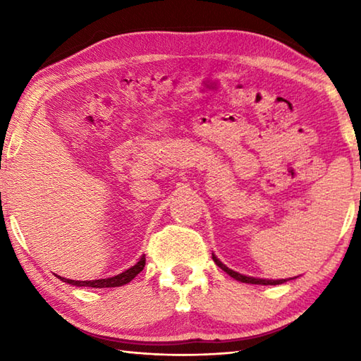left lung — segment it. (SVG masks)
Returning a JSON list of instances; mask_svg holds the SVG:
<instances>
[{"label":"left lung","instance_id":"1","mask_svg":"<svg viewBox=\"0 0 361 361\" xmlns=\"http://www.w3.org/2000/svg\"><path fill=\"white\" fill-rule=\"evenodd\" d=\"M212 259H214V262H216L225 273H228L229 276H231V278H234L235 281L245 282V283H257V286H279V283H283V282H287V281H290V279H295V278H290V279H262V278H252V276L240 274V273H237V271L231 270V268H228L224 262H221L220 259H217V256L214 255V252H212Z\"/></svg>","mask_w":361,"mask_h":361}]
</instances>
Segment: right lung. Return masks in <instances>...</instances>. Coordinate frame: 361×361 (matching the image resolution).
Segmentation results:
<instances>
[{"instance_id":"1","label":"right lung","mask_w":361,"mask_h":361,"mask_svg":"<svg viewBox=\"0 0 361 361\" xmlns=\"http://www.w3.org/2000/svg\"><path fill=\"white\" fill-rule=\"evenodd\" d=\"M145 265V256L142 255L140 257V260L133 265L127 268L126 271H122L113 278H105V279H94V281H73V279H65L62 276H59L60 281H63L70 286H75V287H93V288H109V287H121L126 286L130 281H132L135 276L140 274L142 271V268Z\"/></svg>"}]
</instances>
